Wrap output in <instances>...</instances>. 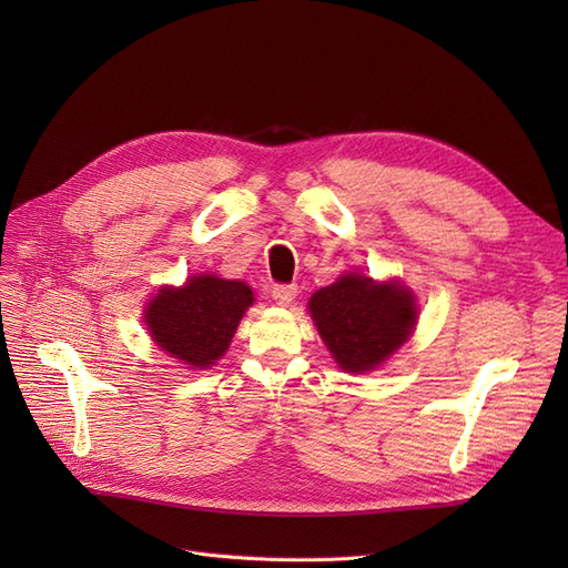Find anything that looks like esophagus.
Returning <instances> with one entry per match:
<instances>
[{
    "label": "esophagus",
    "mask_w": 568,
    "mask_h": 568,
    "mask_svg": "<svg viewBox=\"0 0 568 568\" xmlns=\"http://www.w3.org/2000/svg\"><path fill=\"white\" fill-rule=\"evenodd\" d=\"M296 294H298V286L296 284H277V286H272V298L277 301L280 305H291V303H294Z\"/></svg>",
    "instance_id": "1"
}]
</instances>
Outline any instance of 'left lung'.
<instances>
[{
  "label": "left lung",
  "mask_w": 568,
  "mask_h": 568,
  "mask_svg": "<svg viewBox=\"0 0 568 568\" xmlns=\"http://www.w3.org/2000/svg\"><path fill=\"white\" fill-rule=\"evenodd\" d=\"M317 332L343 372L376 369L409 338L417 303L398 282L343 274L307 301Z\"/></svg>",
  "instance_id": "obj_1"
}]
</instances>
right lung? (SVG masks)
Returning a JSON list of instances; mask_svg holds the SVG:
<instances>
[{
    "label": "right lung",
    "mask_w": 568,
    "mask_h": 568,
    "mask_svg": "<svg viewBox=\"0 0 568 568\" xmlns=\"http://www.w3.org/2000/svg\"><path fill=\"white\" fill-rule=\"evenodd\" d=\"M246 282L196 274L184 286H161L144 311L153 343L192 369H209L227 353L244 313L253 305Z\"/></svg>",
    "instance_id": "right-lung-1"
}]
</instances>
